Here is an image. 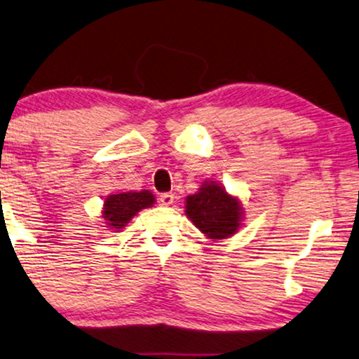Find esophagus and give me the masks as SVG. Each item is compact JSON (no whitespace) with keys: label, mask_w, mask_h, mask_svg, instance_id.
Masks as SVG:
<instances>
[{"label":"esophagus","mask_w":359,"mask_h":359,"mask_svg":"<svg viewBox=\"0 0 359 359\" xmlns=\"http://www.w3.org/2000/svg\"><path fill=\"white\" fill-rule=\"evenodd\" d=\"M159 200H161L162 205H165V207H169V205L174 203V194H170V192L162 194Z\"/></svg>","instance_id":"1"}]
</instances>
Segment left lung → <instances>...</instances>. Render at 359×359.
I'll return each instance as SVG.
<instances>
[{"instance_id": "8db88e82", "label": "left lung", "mask_w": 359, "mask_h": 359, "mask_svg": "<svg viewBox=\"0 0 359 359\" xmlns=\"http://www.w3.org/2000/svg\"><path fill=\"white\" fill-rule=\"evenodd\" d=\"M185 215L212 241L236 235L245 219L241 200L217 180H205L197 192L187 195Z\"/></svg>"}]
</instances>
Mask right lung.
Segmentation results:
<instances>
[{"label":"right lung","instance_id":"add662e5","mask_svg":"<svg viewBox=\"0 0 359 359\" xmlns=\"http://www.w3.org/2000/svg\"><path fill=\"white\" fill-rule=\"evenodd\" d=\"M156 203V197L151 190L140 192H114L104 197L102 218L108 229L119 231L136 217L141 210L149 208Z\"/></svg>","mask_w":359,"mask_h":359}]
</instances>
